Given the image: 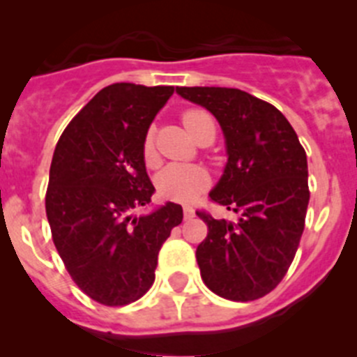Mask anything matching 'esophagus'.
<instances>
[{
    "label": "esophagus",
    "mask_w": 357,
    "mask_h": 357,
    "mask_svg": "<svg viewBox=\"0 0 357 357\" xmlns=\"http://www.w3.org/2000/svg\"><path fill=\"white\" fill-rule=\"evenodd\" d=\"M191 218H195V209L193 207L185 206L184 207V220H191Z\"/></svg>",
    "instance_id": "obj_1"
}]
</instances>
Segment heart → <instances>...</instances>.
Returning <instances> with one entry per match:
<instances>
[{
	"label": "heart",
	"instance_id": "obj_1",
	"mask_svg": "<svg viewBox=\"0 0 357 357\" xmlns=\"http://www.w3.org/2000/svg\"><path fill=\"white\" fill-rule=\"evenodd\" d=\"M185 128L195 139L198 137L207 125H213L214 121L211 118L209 112L206 110H188L182 116ZM143 157L146 164L153 166L157 162V153L155 146H153V137L151 132L146 134L143 141ZM211 185V176L200 166L195 164H172L168 168H164L162 172L157 175L155 178V188L159 197L164 200L178 202V204H191L197 200L200 195H204Z\"/></svg>",
	"mask_w": 357,
	"mask_h": 357
}]
</instances>
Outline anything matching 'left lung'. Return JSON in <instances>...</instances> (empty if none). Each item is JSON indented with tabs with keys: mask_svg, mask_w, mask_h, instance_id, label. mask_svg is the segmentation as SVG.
Returning a JSON list of instances; mask_svg holds the SVG:
<instances>
[{
	"mask_svg": "<svg viewBox=\"0 0 357 357\" xmlns=\"http://www.w3.org/2000/svg\"><path fill=\"white\" fill-rule=\"evenodd\" d=\"M213 112L225 135V172L211 191L238 222L207 223L197 261L207 288L236 302L268 295L284 279L304 232L309 204L307 157L288 119L272 103L229 87H176Z\"/></svg>",
	"mask_w": 357,
	"mask_h": 357,
	"instance_id": "obj_1",
	"label": "left lung"
}]
</instances>
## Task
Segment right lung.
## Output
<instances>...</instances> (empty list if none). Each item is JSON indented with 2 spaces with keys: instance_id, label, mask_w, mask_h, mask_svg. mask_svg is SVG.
<instances>
[{
  "instance_id": "obj_1",
  "label": "right lung",
  "mask_w": 357,
  "mask_h": 357,
  "mask_svg": "<svg viewBox=\"0 0 357 357\" xmlns=\"http://www.w3.org/2000/svg\"><path fill=\"white\" fill-rule=\"evenodd\" d=\"M173 91L127 82L103 87L56 143L46 216L66 270L98 304L119 307L141 298L155 280L162 243L182 223V207L173 202L132 214L155 191L143 141Z\"/></svg>"
}]
</instances>
